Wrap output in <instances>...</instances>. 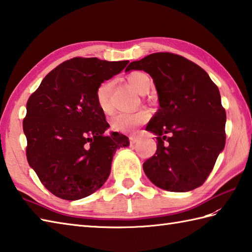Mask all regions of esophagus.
Returning a JSON list of instances; mask_svg holds the SVG:
<instances>
[{
	"mask_svg": "<svg viewBox=\"0 0 252 252\" xmlns=\"http://www.w3.org/2000/svg\"><path fill=\"white\" fill-rule=\"evenodd\" d=\"M137 142H138V137H135V136L130 137V143L132 145H135V144H137Z\"/></svg>",
	"mask_w": 252,
	"mask_h": 252,
	"instance_id": "obj_1",
	"label": "esophagus"
}]
</instances>
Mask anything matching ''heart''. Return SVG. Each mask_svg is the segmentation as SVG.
<instances>
[{"mask_svg":"<svg viewBox=\"0 0 252 252\" xmlns=\"http://www.w3.org/2000/svg\"><path fill=\"white\" fill-rule=\"evenodd\" d=\"M127 83L137 93H142L146 88L151 87V80L147 74L141 71L131 72L127 76ZM111 90V82L106 81L99 84L96 90V101L100 110L106 115L112 112V106L109 99ZM149 118L148 112L145 110H138L135 112H120L111 118L110 126L112 130L118 132H133L138 126L145 123Z\"/></svg>","mask_w":252,"mask_h":252,"instance_id":"heart-1","label":"heart"}]
</instances>
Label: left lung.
I'll return each mask as SVG.
<instances>
[{"label":"left lung","mask_w":252,"mask_h":252,"mask_svg":"<svg viewBox=\"0 0 252 252\" xmlns=\"http://www.w3.org/2000/svg\"><path fill=\"white\" fill-rule=\"evenodd\" d=\"M153 78L159 109L146 130L157 135V151L143 163L159 189L183 192L201 186L225 146V109L217 85L201 67L172 53L132 62L126 72Z\"/></svg>","instance_id":"left-lung-1"}]
</instances>
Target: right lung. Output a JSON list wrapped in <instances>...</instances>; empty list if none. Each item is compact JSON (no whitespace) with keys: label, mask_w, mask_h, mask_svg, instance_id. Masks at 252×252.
I'll use <instances>...</instances> for the list:
<instances>
[{"label":"right lung","mask_w":252,"mask_h":252,"mask_svg":"<svg viewBox=\"0 0 252 252\" xmlns=\"http://www.w3.org/2000/svg\"><path fill=\"white\" fill-rule=\"evenodd\" d=\"M127 63L71 58L47 73L27 101V160L56 197L78 200L99 189L117 149L129 146L126 135L104 134L109 125L96 101L99 84Z\"/></svg>","instance_id":"1"}]
</instances>
